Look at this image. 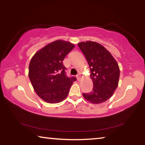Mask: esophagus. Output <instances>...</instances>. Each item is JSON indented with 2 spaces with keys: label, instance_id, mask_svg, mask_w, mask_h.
I'll return each mask as SVG.
<instances>
[{
  "label": "esophagus",
  "instance_id": "1",
  "mask_svg": "<svg viewBox=\"0 0 145 145\" xmlns=\"http://www.w3.org/2000/svg\"><path fill=\"white\" fill-rule=\"evenodd\" d=\"M77 79L78 81H80V79H81V77H80V75H77Z\"/></svg>",
  "mask_w": 145,
  "mask_h": 145
}]
</instances>
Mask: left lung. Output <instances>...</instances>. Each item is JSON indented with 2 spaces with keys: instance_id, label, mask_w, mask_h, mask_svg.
<instances>
[{
  "instance_id": "obj_1",
  "label": "left lung",
  "mask_w": 145,
  "mask_h": 145,
  "mask_svg": "<svg viewBox=\"0 0 145 145\" xmlns=\"http://www.w3.org/2000/svg\"><path fill=\"white\" fill-rule=\"evenodd\" d=\"M78 46L86 58L93 83L92 91L83 93V97L92 104H101L112 97L118 87V65L111 53L99 43L88 41L78 43Z\"/></svg>"
}]
</instances>
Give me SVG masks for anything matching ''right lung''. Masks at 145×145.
Masks as SVG:
<instances>
[{"label":"right lung","instance_id":"right-lung-1","mask_svg":"<svg viewBox=\"0 0 145 145\" xmlns=\"http://www.w3.org/2000/svg\"><path fill=\"white\" fill-rule=\"evenodd\" d=\"M74 47L68 41L56 40L32 57L29 66V79L35 92L45 102L56 104L67 97L76 78L66 75L63 61Z\"/></svg>","mask_w":145,"mask_h":145}]
</instances>
